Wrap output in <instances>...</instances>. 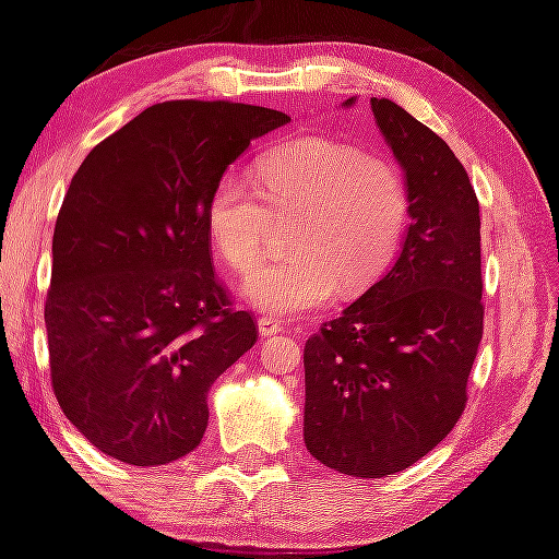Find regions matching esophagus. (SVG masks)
<instances>
[{"label":"esophagus","instance_id":"1","mask_svg":"<svg viewBox=\"0 0 559 559\" xmlns=\"http://www.w3.org/2000/svg\"><path fill=\"white\" fill-rule=\"evenodd\" d=\"M257 324H259L261 337H271V334L283 332V322L278 318H273V314H261Z\"/></svg>","mask_w":559,"mask_h":559}]
</instances>
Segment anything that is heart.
Here are the masks:
<instances>
[{
    "instance_id": "b5f03b06",
    "label": "heart",
    "mask_w": 559,
    "mask_h": 559,
    "mask_svg": "<svg viewBox=\"0 0 559 559\" xmlns=\"http://www.w3.org/2000/svg\"><path fill=\"white\" fill-rule=\"evenodd\" d=\"M257 190L237 174L212 188L207 229L227 266L259 261L273 222H293L290 257L247 273L241 296L271 314L312 310L361 293L391 266L408 225V188L389 158L344 141L306 136L263 154Z\"/></svg>"
}]
</instances>
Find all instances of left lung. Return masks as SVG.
Returning <instances> with one entry per match:
<instances>
[{"label":"left lung","mask_w":559,"mask_h":559,"mask_svg":"<svg viewBox=\"0 0 559 559\" xmlns=\"http://www.w3.org/2000/svg\"><path fill=\"white\" fill-rule=\"evenodd\" d=\"M371 111L403 170L411 225L393 266L302 354L306 448L361 479L408 469L448 438L484 332L481 219L469 176L403 107L371 97Z\"/></svg>","instance_id":"obj_1"}]
</instances>
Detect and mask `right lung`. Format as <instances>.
<instances>
[{
    "instance_id": "add662e5",
    "label": "right lung",
    "mask_w": 559,
    "mask_h": 559,
    "mask_svg": "<svg viewBox=\"0 0 559 559\" xmlns=\"http://www.w3.org/2000/svg\"><path fill=\"white\" fill-rule=\"evenodd\" d=\"M288 121L239 103L154 105L70 180L46 300L50 379L99 452L160 466L200 444L212 383L257 342L212 271L207 202L251 141Z\"/></svg>"
}]
</instances>
